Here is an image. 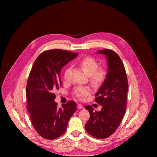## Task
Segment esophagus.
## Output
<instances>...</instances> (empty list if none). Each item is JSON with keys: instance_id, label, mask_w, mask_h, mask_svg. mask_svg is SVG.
<instances>
[{"instance_id": "obj_1", "label": "esophagus", "mask_w": 157, "mask_h": 157, "mask_svg": "<svg viewBox=\"0 0 157 157\" xmlns=\"http://www.w3.org/2000/svg\"><path fill=\"white\" fill-rule=\"evenodd\" d=\"M77 107H78V108L79 109H81L82 108V105L81 104H78L77 105Z\"/></svg>"}]
</instances>
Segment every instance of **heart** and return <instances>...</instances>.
<instances>
[{"label": "heart", "instance_id": "heart-1", "mask_svg": "<svg viewBox=\"0 0 157 157\" xmlns=\"http://www.w3.org/2000/svg\"><path fill=\"white\" fill-rule=\"evenodd\" d=\"M79 65L84 71V73L89 76H91L93 82L98 83L101 82L104 78V73L102 71H96L99 68L98 62L93 58L86 57L82 59L79 61ZM70 68H67L64 73V79H67ZM90 93V89L86 87H81L76 89L75 91V95L79 99H84Z\"/></svg>", "mask_w": 157, "mask_h": 157}]
</instances>
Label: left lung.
<instances>
[{"label": "left lung", "mask_w": 157, "mask_h": 157, "mask_svg": "<svg viewBox=\"0 0 157 157\" xmlns=\"http://www.w3.org/2000/svg\"><path fill=\"white\" fill-rule=\"evenodd\" d=\"M97 54L105 56L108 66L105 80L95 95L96 102L102 107L98 112L91 105L85 106L90 114L85 129L93 137L103 139L114 133L124 116L128 81L124 64L116 52L104 49Z\"/></svg>", "instance_id": "1"}]
</instances>
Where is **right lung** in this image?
I'll list each match as a JSON object with an SVG mask.
<instances>
[{"instance_id": "right-lung-1", "label": "right lung", "mask_w": 157, "mask_h": 157, "mask_svg": "<svg viewBox=\"0 0 157 157\" xmlns=\"http://www.w3.org/2000/svg\"><path fill=\"white\" fill-rule=\"evenodd\" d=\"M78 55L67 50H48L33 64L26 87L27 109L33 126L43 139L53 140L63 135L75 113L76 104L73 101L58 109L53 92L61 86V68Z\"/></svg>"}]
</instances>
